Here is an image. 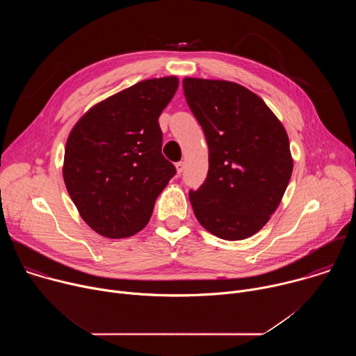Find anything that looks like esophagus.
Instances as JSON below:
<instances>
[{"label": "esophagus", "mask_w": 356, "mask_h": 356, "mask_svg": "<svg viewBox=\"0 0 356 356\" xmlns=\"http://www.w3.org/2000/svg\"><path fill=\"white\" fill-rule=\"evenodd\" d=\"M176 169H177V173L180 175V173L184 170V162H181V161L177 162V163H176Z\"/></svg>", "instance_id": "obj_1"}]
</instances>
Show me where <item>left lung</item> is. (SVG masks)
<instances>
[{"label": "left lung", "instance_id": "8db88e82", "mask_svg": "<svg viewBox=\"0 0 356 356\" xmlns=\"http://www.w3.org/2000/svg\"><path fill=\"white\" fill-rule=\"evenodd\" d=\"M187 104L209 145V173L188 197L198 222L227 241L257 234L275 213L293 172L287 134L248 88L184 79Z\"/></svg>", "mask_w": 356, "mask_h": 356}]
</instances>
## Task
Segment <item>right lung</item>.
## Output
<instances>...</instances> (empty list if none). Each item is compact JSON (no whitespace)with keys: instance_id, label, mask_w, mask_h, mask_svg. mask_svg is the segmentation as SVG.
Segmentation results:
<instances>
[{"instance_id":"1","label":"right lung","mask_w":356,"mask_h":356,"mask_svg":"<svg viewBox=\"0 0 356 356\" xmlns=\"http://www.w3.org/2000/svg\"><path fill=\"white\" fill-rule=\"evenodd\" d=\"M177 87L176 77L140 81L92 107L72 129L63 179L81 218L99 235L139 232L176 175L162 155L158 120Z\"/></svg>"}]
</instances>
